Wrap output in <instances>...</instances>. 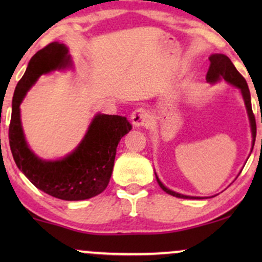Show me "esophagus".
<instances>
[{
	"instance_id": "34e87169",
	"label": "esophagus",
	"mask_w": 262,
	"mask_h": 262,
	"mask_svg": "<svg viewBox=\"0 0 262 262\" xmlns=\"http://www.w3.org/2000/svg\"><path fill=\"white\" fill-rule=\"evenodd\" d=\"M134 127H143L150 122V112L146 108H137L130 116Z\"/></svg>"
}]
</instances>
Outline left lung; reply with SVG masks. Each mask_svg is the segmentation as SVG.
<instances>
[{"label": "left lung", "mask_w": 262, "mask_h": 262, "mask_svg": "<svg viewBox=\"0 0 262 262\" xmlns=\"http://www.w3.org/2000/svg\"><path fill=\"white\" fill-rule=\"evenodd\" d=\"M209 61H210L209 69H208V73H207V76H206V79L208 82L213 83V82H217L218 80L224 79L227 82L231 83V85L239 87L240 91H242L243 98H244V101H245L246 110H248V113H249V118H250L252 138H254V143H255V138H256V122H255V116H254V113H252L250 91H249V87H248V83H246V80L243 77V75L236 70V68L233 65L231 60L228 58L227 55H223V54H213V55L209 56ZM156 180H158L159 186H160V187L164 189L166 193L171 194V196H175L179 198H193V197L183 196V194L176 193V192L166 188L160 182V180L158 179V176H156Z\"/></svg>", "instance_id": "obj_1"}]
</instances>
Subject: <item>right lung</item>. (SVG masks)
Listing matches in <instances>:
<instances>
[{
  "instance_id": "obj_1",
  "label": "right lung",
  "mask_w": 262,
  "mask_h": 262,
  "mask_svg": "<svg viewBox=\"0 0 262 262\" xmlns=\"http://www.w3.org/2000/svg\"><path fill=\"white\" fill-rule=\"evenodd\" d=\"M68 49L56 41L35 54L14 90L8 139L18 169L35 187L65 201H81L106 189L113 171L117 145L132 129L125 117L97 114L85 139L73 154L59 161H43L27 146L19 104L40 75L69 64Z\"/></svg>"
}]
</instances>
